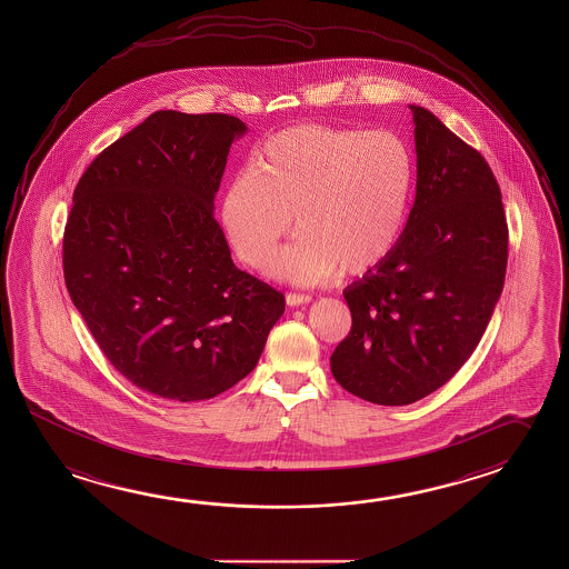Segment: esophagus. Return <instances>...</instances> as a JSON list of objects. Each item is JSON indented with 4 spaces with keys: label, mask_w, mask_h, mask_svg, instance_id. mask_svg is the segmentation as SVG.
Segmentation results:
<instances>
[{
    "label": "esophagus",
    "mask_w": 569,
    "mask_h": 569,
    "mask_svg": "<svg viewBox=\"0 0 569 569\" xmlns=\"http://www.w3.org/2000/svg\"><path fill=\"white\" fill-rule=\"evenodd\" d=\"M311 298L306 296V293H288L286 296V303H288L289 308H298V306H303V303H309Z\"/></svg>",
    "instance_id": "34e87169"
}]
</instances>
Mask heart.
<instances>
[{
    "mask_svg": "<svg viewBox=\"0 0 569 569\" xmlns=\"http://www.w3.org/2000/svg\"><path fill=\"white\" fill-rule=\"evenodd\" d=\"M412 187L415 159L399 134L298 124L261 144L258 168L233 174L220 218L236 256L260 266L296 216L301 236L266 270L313 286L379 268L405 232Z\"/></svg>",
    "mask_w": 569,
    "mask_h": 569,
    "instance_id": "1",
    "label": "heart"
}]
</instances>
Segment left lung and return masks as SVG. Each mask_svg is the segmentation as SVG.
Segmentation results:
<instances>
[{"mask_svg": "<svg viewBox=\"0 0 569 569\" xmlns=\"http://www.w3.org/2000/svg\"><path fill=\"white\" fill-rule=\"evenodd\" d=\"M417 196L401 240L345 289L353 326L331 373L359 399L401 407L440 389L485 336L502 293L508 224L485 157L410 104Z\"/></svg>", "mask_w": 569, "mask_h": 569, "instance_id": "8db88e82", "label": "left lung"}]
</instances>
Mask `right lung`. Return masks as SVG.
<instances>
[{
	"instance_id": "obj_1",
	"label": "right lung",
	"mask_w": 569,
	"mask_h": 569,
	"mask_svg": "<svg viewBox=\"0 0 569 569\" xmlns=\"http://www.w3.org/2000/svg\"><path fill=\"white\" fill-rule=\"evenodd\" d=\"M232 114L157 111L97 157L73 192L63 273L112 367L168 401H204L258 365L286 309L233 266L214 196Z\"/></svg>"
}]
</instances>
